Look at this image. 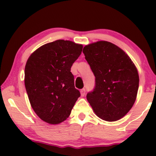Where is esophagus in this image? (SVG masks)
Wrapping results in <instances>:
<instances>
[{
  "label": "esophagus",
  "instance_id": "34e87169",
  "mask_svg": "<svg viewBox=\"0 0 156 156\" xmlns=\"http://www.w3.org/2000/svg\"><path fill=\"white\" fill-rule=\"evenodd\" d=\"M85 92H86L85 89H82L81 90H80V95H81L82 97H83L84 95H85Z\"/></svg>",
  "mask_w": 156,
  "mask_h": 156
}]
</instances>
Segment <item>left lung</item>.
Masks as SVG:
<instances>
[{
  "label": "left lung",
  "instance_id": "8db88e82",
  "mask_svg": "<svg viewBox=\"0 0 156 156\" xmlns=\"http://www.w3.org/2000/svg\"><path fill=\"white\" fill-rule=\"evenodd\" d=\"M83 53L95 76V88L87 95L93 111L103 120L122 119L136 99V67L122 49L106 41L87 44Z\"/></svg>",
  "mask_w": 156,
  "mask_h": 156
}]
</instances>
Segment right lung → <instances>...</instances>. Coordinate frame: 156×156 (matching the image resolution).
<instances>
[{
	"mask_svg": "<svg viewBox=\"0 0 156 156\" xmlns=\"http://www.w3.org/2000/svg\"><path fill=\"white\" fill-rule=\"evenodd\" d=\"M83 44L58 39L43 44L31 53L25 67V87L32 108L51 125L69 117L80 94L75 88L73 64Z\"/></svg>",
	"mask_w": 156,
	"mask_h": 156,
	"instance_id": "add662e5",
	"label": "right lung"
}]
</instances>
